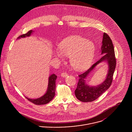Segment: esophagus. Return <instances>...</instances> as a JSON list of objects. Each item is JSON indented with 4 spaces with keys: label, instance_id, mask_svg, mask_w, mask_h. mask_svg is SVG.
Returning a JSON list of instances; mask_svg holds the SVG:
<instances>
[{
    "label": "esophagus",
    "instance_id": "1",
    "mask_svg": "<svg viewBox=\"0 0 132 132\" xmlns=\"http://www.w3.org/2000/svg\"><path fill=\"white\" fill-rule=\"evenodd\" d=\"M61 76L62 77H67V76H68V74H67V72H63V73H61Z\"/></svg>",
    "mask_w": 132,
    "mask_h": 132
}]
</instances>
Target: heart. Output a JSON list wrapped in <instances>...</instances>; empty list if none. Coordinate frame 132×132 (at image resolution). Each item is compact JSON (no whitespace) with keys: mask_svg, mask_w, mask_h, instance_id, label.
I'll return each mask as SVG.
<instances>
[{"mask_svg":"<svg viewBox=\"0 0 132 132\" xmlns=\"http://www.w3.org/2000/svg\"><path fill=\"white\" fill-rule=\"evenodd\" d=\"M59 48L54 52L55 56L62 60L64 56L70 57L71 65L78 71L87 69L94 59V44L81 36H72L63 39L59 44Z\"/></svg>","mask_w":132,"mask_h":132,"instance_id":"obj_1","label":"heart"}]
</instances>
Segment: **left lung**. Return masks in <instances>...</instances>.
<instances>
[{"label": "left lung", "instance_id": "8db88e82", "mask_svg": "<svg viewBox=\"0 0 132 132\" xmlns=\"http://www.w3.org/2000/svg\"><path fill=\"white\" fill-rule=\"evenodd\" d=\"M101 52L103 56L87 71L79 75V80L75 90V94L77 98L82 102H88L95 101L107 90L112 84L116 61L112 40L105 32L103 34ZM104 61L106 62L109 65V71L106 80L97 86H89L85 83V78L95 66Z\"/></svg>", "mask_w": 132, "mask_h": 132}]
</instances>
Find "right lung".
Masks as SVG:
<instances>
[{"instance_id": "obj_1", "label": "right lung", "mask_w": 132, "mask_h": 132, "mask_svg": "<svg viewBox=\"0 0 132 132\" xmlns=\"http://www.w3.org/2000/svg\"><path fill=\"white\" fill-rule=\"evenodd\" d=\"M33 32L32 30H30L25 34H23L22 35L20 36L18 38H25L27 37H29L31 36V33ZM57 76L55 74H52L50 75L48 78V84L47 90L46 93L42 96L37 99H31L27 97L26 98L32 103L36 105H44L49 103L51 101L54 96H55V88L56 85L55 82L56 80Z\"/></svg>"}]
</instances>
